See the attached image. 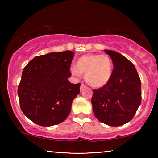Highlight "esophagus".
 <instances>
[{
	"instance_id": "1",
	"label": "esophagus",
	"mask_w": 158,
	"mask_h": 158,
	"mask_svg": "<svg viewBox=\"0 0 158 158\" xmlns=\"http://www.w3.org/2000/svg\"><path fill=\"white\" fill-rule=\"evenodd\" d=\"M85 85L84 84H81V87H80V90H81V91H83V90H84V89H85Z\"/></svg>"
}]
</instances>
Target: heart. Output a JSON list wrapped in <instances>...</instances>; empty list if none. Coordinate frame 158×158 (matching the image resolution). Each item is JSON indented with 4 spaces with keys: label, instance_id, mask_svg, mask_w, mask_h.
Wrapping results in <instances>:
<instances>
[{
    "label": "heart",
    "instance_id": "obj_1",
    "mask_svg": "<svg viewBox=\"0 0 158 158\" xmlns=\"http://www.w3.org/2000/svg\"><path fill=\"white\" fill-rule=\"evenodd\" d=\"M114 65L111 58L106 54L89 53L77 58L75 66L72 67L71 73L76 77L84 74L88 84L95 88L105 86L113 75Z\"/></svg>",
    "mask_w": 158,
    "mask_h": 158
}]
</instances>
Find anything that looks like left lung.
I'll list each match as a JSON object with an SVG mask.
<instances>
[{
	"instance_id": "left-lung-1",
	"label": "left lung",
	"mask_w": 158,
	"mask_h": 158,
	"mask_svg": "<svg viewBox=\"0 0 158 158\" xmlns=\"http://www.w3.org/2000/svg\"><path fill=\"white\" fill-rule=\"evenodd\" d=\"M105 52L113 62V75L105 86L93 90V111L100 122L120 126L132 119L141 105V80L135 65L127 58L114 51Z\"/></svg>"
}]
</instances>
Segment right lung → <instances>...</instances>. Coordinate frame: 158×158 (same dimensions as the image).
I'll return each mask as SVG.
<instances>
[{
  "label": "right lung",
  "mask_w": 158,
  "mask_h": 158,
  "mask_svg": "<svg viewBox=\"0 0 158 158\" xmlns=\"http://www.w3.org/2000/svg\"><path fill=\"white\" fill-rule=\"evenodd\" d=\"M74 52H52L35 57L23 69L18 87L20 107L25 116L41 126L63 122L70 113L81 84L68 81Z\"/></svg>",
  "instance_id": "add662e5"
}]
</instances>
